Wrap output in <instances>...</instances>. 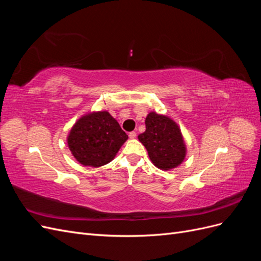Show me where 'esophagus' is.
I'll list each match as a JSON object with an SVG mask.
<instances>
[{"label": "esophagus", "instance_id": "obj_1", "mask_svg": "<svg viewBox=\"0 0 261 261\" xmlns=\"http://www.w3.org/2000/svg\"><path fill=\"white\" fill-rule=\"evenodd\" d=\"M129 138H132V139H134V138H136V136H137V134H136V132H130L129 133Z\"/></svg>", "mask_w": 261, "mask_h": 261}]
</instances>
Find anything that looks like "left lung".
<instances>
[{
	"instance_id": "1",
	"label": "left lung",
	"mask_w": 261,
	"mask_h": 261,
	"mask_svg": "<svg viewBox=\"0 0 261 261\" xmlns=\"http://www.w3.org/2000/svg\"><path fill=\"white\" fill-rule=\"evenodd\" d=\"M146 130L138 139L147 149L156 168L168 171L184 161L186 146L178 125L170 117L150 112L146 117Z\"/></svg>"
}]
</instances>
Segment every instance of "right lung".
Instances as JSON below:
<instances>
[{
	"mask_svg": "<svg viewBox=\"0 0 261 261\" xmlns=\"http://www.w3.org/2000/svg\"><path fill=\"white\" fill-rule=\"evenodd\" d=\"M128 136L107 111L82 116L67 137L75 159L86 167L99 168L111 162Z\"/></svg>",
	"mask_w": 261,
	"mask_h": 261,
	"instance_id": "obj_1",
	"label": "right lung"
}]
</instances>
